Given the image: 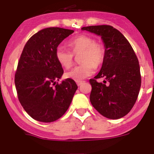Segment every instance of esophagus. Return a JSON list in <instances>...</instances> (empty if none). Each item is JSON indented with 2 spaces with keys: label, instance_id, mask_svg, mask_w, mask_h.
Returning <instances> with one entry per match:
<instances>
[{
  "label": "esophagus",
  "instance_id": "34e87169",
  "mask_svg": "<svg viewBox=\"0 0 154 154\" xmlns=\"http://www.w3.org/2000/svg\"><path fill=\"white\" fill-rule=\"evenodd\" d=\"M76 83H77V86H80L83 83V81L82 80H79V81H76Z\"/></svg>",
  "mask_w": 154,
  "mask_h": 154
}]
</instances>
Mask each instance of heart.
<instances>
[{
	"instance_id": "obj_1",
	"label": "heart",
	"mask_w": 154,
	"mask_h": 154,
	"mask_svg": "<svg viewBox=\"0 0 154 154\" xmlns=\"http://www.w3.org/2000/svg\"><path fill=\"white\" fill-rule=\"evenodd\" d=\"M70 50L63 47H58L56 50V58L61 66L68 69L74 62V55H78L79 62H81L66 74L68 78L75 81L82 80L94 74L96 67H100L105 60L106 48L103 44L95 41L91 36L81 34L68 41Z\"/></svg>"
}]
</instances>
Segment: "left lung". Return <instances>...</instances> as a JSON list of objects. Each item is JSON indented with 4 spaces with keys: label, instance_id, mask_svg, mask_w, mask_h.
I'll return each instance as SVG.
<instances>
[{
    "label": "left lung",
    "instance_id": "left-lung-1",
    "mask_svg": "<svg viewBox=\"0 0 154 154\" xmlns=\"http://www.w3.org/2000/svg\"><path fill=\"white\" fill-rule=\"evenodd\" d=\"M82 30L101 36L106 57L101 71L89 80L91 104L107 118L124 117L135 104L141 83L140 66L135 51L121 32L110 25H92ZM103 77V83L97 79Z\"/></svg>",
    "mask_w": 154,
    "mask_h": 154
}]
</instances>
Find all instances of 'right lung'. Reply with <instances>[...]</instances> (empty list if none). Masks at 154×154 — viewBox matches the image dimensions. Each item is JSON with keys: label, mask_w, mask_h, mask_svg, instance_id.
Segmentation results:
<instances>
[{"label": "right lung", "mask_w": 154, "mask_h": 154, "mask_svg": "<svg viewBox=\"0 0 154 154\" xmlns=\"http://www.w3.org/2000/svg\"><path fill=\"white\" fill-rule=\"evenodd\" d=\"M74 32L62 28H47L30 37L24 47L15 74L18 98L33 119L50 123L62 117L77 89L68 78L59 83L63 69L56 58V50Z\"/></svg>", "instance_id": "add662e5"}]
</instances>
